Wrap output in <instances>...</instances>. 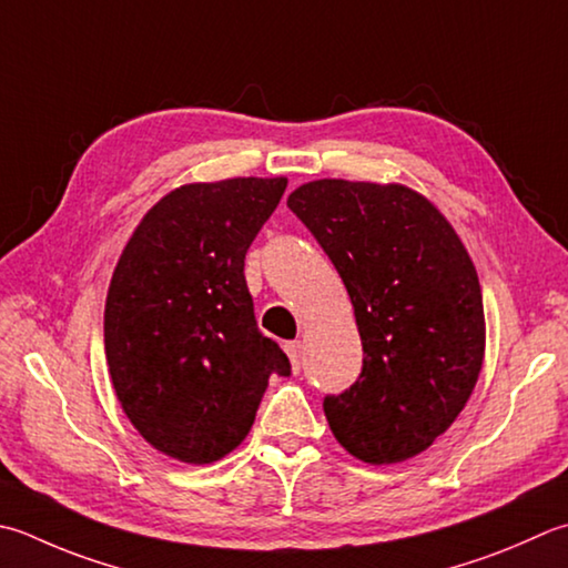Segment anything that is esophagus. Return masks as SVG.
Returning a JSON list of instances; mask_svg holds the SVG:
<instances>
[{"label": "esophagus", "mask_w": 568, "mask_h": 568, "mask_svg": "<svg viewBox=\"0 0 568 568\" xmlns=\"http://www.w3.org/2000/svg\"><path fill=\"white\" fill-rule=\"evenodd\" d=\"M285 352H287V357H291V362H293V369L300 372V366H303V344H300L297 339L295 342H285Z\"/></svg>", "instance_id": "1"}]
</instances>
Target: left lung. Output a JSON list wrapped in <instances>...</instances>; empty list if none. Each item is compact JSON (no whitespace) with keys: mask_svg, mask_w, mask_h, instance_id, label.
<instances>
[{"mask_svg":"<svg viewBox=\"0 0 568 568\" xmlns=\"http://www.w3.org/2000/svg\"><path fill=\"white\" fill-rule=\"evenodd\" d=\"M287 206L329 255L352 297L362 372L322 408L354 458H414L468 404L485 354L483 293L458 233L398 184L320 180Z\"/></svg>","mask_w":568,"mask_h":568,"instance_id":"1","label":"left lung"}]
</instances>
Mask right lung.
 <instances>
[{"instance_id": "right-lung-1", "label": "right lung", "mask_w": 568, "mask_h": 568, "mask_svg": "<svg viewBox=\"0 0 568 568\" xmlns=\"http://www.w3.org/2000/svg\"><path fill=\"white\" fill-rule=\"evenodd\" d=\"M287 180L186 184L154 204L115 265L105 357L140 436L204 465L248 436L273 374L291 359L255 325L246 253Z\"/></svg>"}]
</instances>
